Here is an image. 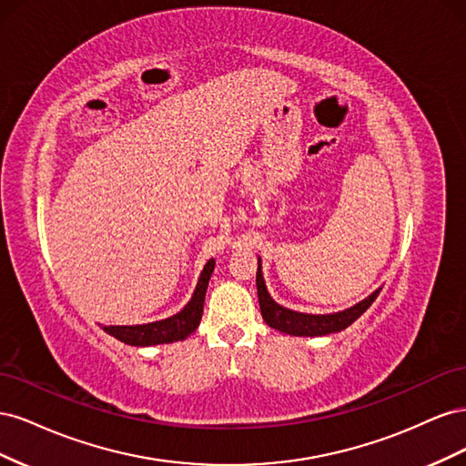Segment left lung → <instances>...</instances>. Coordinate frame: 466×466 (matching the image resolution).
<instances>
[{"label": "left lung", "instance_id": "left-lung-1", "mask_svg": "<svg viewBox=\"0 0 466 466\" xmlns=\"http://www.w3.org/2000/svg\"><path fill=\"white\" fill-rule=\"evenodd\" d=\"M257 291H258V303H260V313L264 322L270 329H276L279 332H286L289 336H327L332 332H340L348 329L351 322L358 320L365 311H368L370 305L377 299L380 291L375 289L371 295H368L363 301L356 303L354 307L344 309V311L330 313V315H309L291 311L288 307H281L272 299V295L268 293V288L262 278V264L258 257V270H257Z\"/></svg>", "mask_w": 466, "mask_h": 466}]
</instances>
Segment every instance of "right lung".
Listing matches in <instances>:
<instances>
[{"mask_svg": "<svg viewBox=\"0 0 466 466\" xmlns=\"http://www.w3.org/2000/svg\"><path fill=\"white\" fill-rule=\"evenodd\" d=\"M216 260L209 258L204 266V270L198 278V284L192 293L190 301L180 309L173 317L155 320L147 324H132V327H103V330L116 340L128 344V346H157V344H171L188 338L202 320L204 313V299L206 289L209 284L211 272H214Z\"/></svg>", "mask_w": 466, "mask_h": 466, "instance_id": "obj_1", "label": "right lung"}]
</instances>
